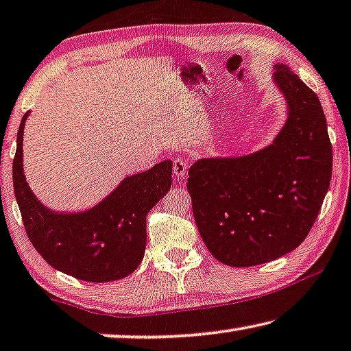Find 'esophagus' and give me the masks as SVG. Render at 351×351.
<instances>
[{"instance_id":"esophagus-1","label":"esophagus","mask_w":351,"mask_h":351,"mask_svg":"<svg viewBox=\"0 0 351 351\" xmlns=\"http://www.w3.org/2000/svg\"><path fill=\"white\" fill-rule=\"evenodd\" d=\"M186 171H188V161L185 158L174 160V163H172V172H174V176L185 177Z\"/></svg>"}]
</instances>
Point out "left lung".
I'll return each instance as SVG.
<instances>
[{
    "label": "left lung",
    "mask_w": 351,
    "mask_h": 351,
    "mask_svg": "<svg viewBox=\"0 0 351 351\" xmlns=\"http://www.w3.org/2000/svg\"><path fill=\"white\" fill-rule=\"evenodd\" d=\"M273 82L287 119L271 144L243 157L201 158L188 171L207 250L229 267L271 262L303 243L331 182L332 147L319 97L285 64Z\"/></svg>",
    "instance_id": "obj_1"
}]
</instances>
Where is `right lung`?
<instances>
[{"label": "right lung", "mask_w": 351, "mask_h": 351, "mask_svg": "<svg viewBox=\"0 0 351 351\" xmlns=\"http://www.w3.org/2000/svg\"><path fill=\"white\" fill-rule=\"evenodd\" d=\"M21 119L12 165L14 191L25 230L48 265L82 281L110 282L128 276L145 251V215L171 188L172 161L123 179L116 190L84 212H55L31 191L23 172Z\"/></svg>", "instance_id": "right-lung-1"}]
</instances>
